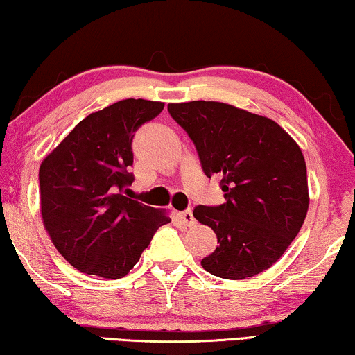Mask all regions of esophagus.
Listing matches in <instances>:
<instances>
[{"label": "esophagus", "instance_id": "34e87169", "mask_svg": "<svg viewBox=\"0 0 355 355\" xmlns=\"http://www.w3.org/2000/svg\"><path fill=\"white\" fill-rule=\"evenodd\" d=\"M179 219L182 220V224L186 225V227H190V225L195 224V218L192 214V209H186V211L179 213Z\"/></svg>", "mask_w": 355, "mask_h": 355}]
</instances>
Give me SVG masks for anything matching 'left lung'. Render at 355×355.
<instances>
[{
	"label": "left lung",
	"instance_id": "obj_1",
	"mask_svg": "<svg viewBox=\"0 0 355 355\" xmlns=\"http://www.w3.org/2000/svg\"><path fill=\"white\" fill-rule=\"evenodd\" d=\"M187 132L208 178L219 174L225 203L193 209L218 246L202 259L220 279L269 269L300 232L309 208L307 171L293 137L270 118L214 101L168 104Z\"/></svg>",
	"mask_w": 355,
	"mask_h": 355
}]
</instances>
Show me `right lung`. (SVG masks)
Segmentation results:
<instances>
[{"label": "right lung", "mask_w": 355, "mask_h": 355, "mask_svg": "<svg viewBox=\"0 0 355 355\" xmlns=\"http://www.w3.org/2000/svg\"><path fill=\"white\" fill-rule=\"evenodd\" d=\"M165 104L125 99L81 120L40 166L41 218L80 272L121 279L139 261L165 211L126 197L135 181L131 142Z\"/></svg>", "instance_id": "right-lung-1"}]
</instances>
